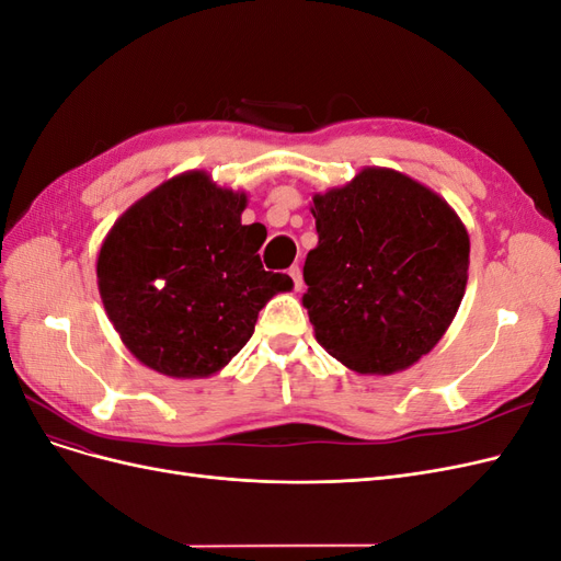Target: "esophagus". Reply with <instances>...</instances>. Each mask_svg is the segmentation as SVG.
Returning <instances> with one entry per match:
<instances>
[{"instance_id":"obj_1","label":"esophagus","mask_w":561,"mask_h":561,"mask_svg":"<svg viewBox=\"0 0 561 561\" xmlns=\"http://www.w3.org/2000/svg\"><path fill=\"white\" fill-rule=\"evenodd\" d=\"M287 274H290V278H293L295 290H301V285H304V280H301V268H299V266H290V271H287Z\"/></svg>"}]
</instances>
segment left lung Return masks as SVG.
Instances as JSON below:
<instances>
[{"label":"left lung","mask_w":561,"mask_h":561,"mask_svg":"<svg viewBox=\"0 0 561 561\" xmlns=\"http://www.w3.org/2000/svg\"><path fill=\"white\" fill-rule=\"evenodd\" d=\"M318 248L304 280L318 344L360 375L416 363L445 334L466 293L470 241L426 186L365 168L313 198Z\"/></svg>","instance_id":"obj_1"}]
</instances>
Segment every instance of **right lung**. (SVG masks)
<instances>
[{"mask_svg": "<svg viewBox=\"0 0 561 561\" xmlns=\"http://www.w3.org/2000/svg\"><path fill=\"white\" fill-rule=\"evenodd\" d=\"M245 196L206 173L163 182L112 227L98 254L105 311L128 351L168 377H208L254 332L260 311L293 287L264 271L262 225H241Z\"/></svg>", "mask_w": 561, "mask_h": 561, "instance_id": "right-lung-1", "label": "right lung"}]
</instances>
